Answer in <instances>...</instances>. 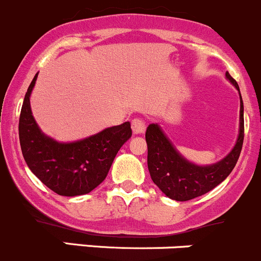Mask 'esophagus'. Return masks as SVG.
Listing matches in <instances>:
<instances>
[{
  "instance_id": "1",
  "label": "esophagus",
  "mask_w": 261,
  "mask_h": 261,
  "mask_svg": "<svg viewBox=\"0 0 261 261\" xmlns=\"http://www.w3.org/2000/svg\"><path fill=\"white\" fill-rule=\"evenodd\" d=\"M146 129V124L142 119L139 118H136V119L132 120V130H133V134H142Z\"/></svg>"
}]
</instances>
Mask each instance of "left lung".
Listing matches in <instances>:
<instances>
[{"label": "left lung", "mask_w": 261, "mask_h": 261, "mask_svg": "<svg viewBox=\"0 0 261 261\" xmlns=\"http://www.w3.org/2000/svg\"><path fill=\"white\" fill-rule=\"evenodd\" d=\"M226 79L239 90V85L226 72ZM146 142L151 179L166 197L177 202L194 199L215 189L233 170L244 143V102L240 94V129L232 151L216 164L199 166L188 161L177 152L159 124H149Z\"/></svg>", "instance_id": "8db88e82"}]
</instances>
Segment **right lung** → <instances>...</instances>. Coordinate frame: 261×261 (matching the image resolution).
Instances as JSON below:
<instances>
[{"label": "right lung", "mask_w": 261, "mask_h": 261, "mask_svg": "<svg viewBox=\"0 0 261 261\" xmlns=\"http://www.w3.org/2000/svg\"><path fill=\"white\" fill-rule=\"evenodd\" d=\"M38 73L25 94L19 120L22 156L33 174L45 187L63 197L87 194L101 184L120 147L132 137L130 123L107 128L80 141H54L38 127L30 95Z\"/></svg>", "instance_id": "1"}]
</instances>
